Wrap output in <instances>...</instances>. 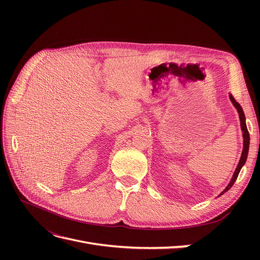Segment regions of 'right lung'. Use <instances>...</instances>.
I'll return each instance as SVG.
<instances>
[{"instance_id": "1", "label": "right lung", "mask_w": 260, "mask_h": 260, "mask_svg": "<svg viewBox=\"0 0 260 260\" xmlns=\"http://www.w3.org/2000/svg\"><path fill=\"white\" fill-rule=\"evenodd\" d=\"M230 100L232 101V103L234 105V107L238 109V113L240 115V121H241V129H242V132H243V151H242V155H241V158H240V161H239V165L237 169H235L234 171V175L230 181V183L228 184V186L224 188V190L222 191V193L220 195H222L223 193H225L228 190H230L231 186L234 184L235 180H237L238 176H239V172L241 170V168L243 167V165L245 164L246 161V158H247V154H248V148H249V133H248V130H247V127H246V122H245V116H244V113H243V109L242 107L240 106V104L238 103L237 101L234 100V98L232 95H230ZM219 195V196H220Z\"/></svg>"}]
</instances>
